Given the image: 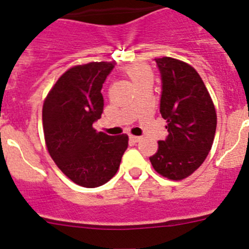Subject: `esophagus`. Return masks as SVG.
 I'll use <instances>...</instances> for the list:
<instances>
[{"label":"esophagus","instance_id":"34e87169","mask_svg":"<svg viewBox=\"0 0 249 249\" xmlns=\"http://www.w3.org/2000/svg\"><path fill=\"white\" fill-rule=\"evenodd\" d=\"M130 140H131L132 142H140L141 137L140 136H134V135H131V136H130Z\"/></svg>","mask_w":249,"mask_h":249}]
</instances>
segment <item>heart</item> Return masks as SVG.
I'll list each match as a JSON object with an SVG mask.
<instances>
[{
  "instance_id": "obj_1",
  "label": "heart",
  "mask_w": 249,
  "mask_h": 249,
  "mask_svg": "<svg viewBox=\"0 0 249 249\" xmlns=\"http://www.w3.org/2000/svg\"><path fill=\"white\" fill-rule=\"evenodd\" d=\"M125 73L127 74V77L135 83V84H140L141 82H143L147 78H153L152 70L149 66L144 64H134L131 66L126 67L125 69Z\"/></svg>"
}]
</instances>
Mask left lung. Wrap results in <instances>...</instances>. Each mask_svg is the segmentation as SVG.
<instances>
[{
    "instance_id": "8db88e82",
    "label": "left lung",
    "mask_w": 249,
    "mask_h": 249,
    "mask_svg": "<svg viewBox=\"0 0 249 249\" xmlns=\"http://www.w3.org/2000/svg\"><path fill=\"white\" fill-rule=\"evenodd\" d=\"M161 73L160 113L169 136L149 158L162 177L182 180L205 161L214 140L217 113L205 83L189 64L173 57L155 59Z\"/></svg>"
}]
</instances>
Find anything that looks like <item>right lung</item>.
I'll list each match as a JSON object with an SVG mask.
<instances>
[{"label": "right lung", "mask_w": 249, "mask_h": 249, "mask_svg": "<svg viewBox=\"0 0 249 249\" xmlns=\"http://www.w3.org/2000/svg\"><path fill=\"white\" fill-rule=\"evenodd\" d=\"M114 62H89L67 70L43 102L46 145L56 166L85 188L107 183L119 169L129 137L92 127L104 112L101 89Z\"/></svg>", "instance_id": "1"}]
</instances>
